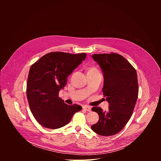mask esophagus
<instances>
[{"instance_id":"esophagus-1","label":"esophagus","mask_w":161,"mask_h":161,"mask_svg":"<svg viewBox=\"0 0 161 161\" xmlns=\"http://www.w3.org/2000/svg\"><path fill=\"white\" fill-rule=\"evenodd\" d=\"M83 108L87 111H91V107L90 106H85L83 107Z\"/></svg>"}]
</instances>
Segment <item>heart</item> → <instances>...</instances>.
<instances>
[{"label": "heart", "mask_w": 161, "mask_h": 161, "mask_svg": "<svg viewBox=\"0 0 161 161\" xmlns=\"http://www.w3.org/2000/svg\"><path fill=\"white\" fill-rule=\"evenodd\" d=\"M97 71V69L96 68H95V67H90V68L88 69V71Z\"/></svg>", "instance_id": "1"}]
</instances>
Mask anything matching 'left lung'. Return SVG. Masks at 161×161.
I'll list each match as a JSON object with an SVG mask.
<instances>
[{"label": "left lung", "mask_w": 161, "mask_h": 161, "mask_svg": "<svg viewBox=\"0 0 161 161\" xmlns=\"http://www.w3.org/2000/svg\"><path fill=\"white\" fill-rule=\"evenodd\" d=\"M104 76L103 95L109 103L108 111L99 107L92 110L98 113V122L91 126L96 133L108 136L119 132L131 117L138 96L137 73L122 55L111 53L94 54Z\"/></svg>", "instance_id": "left-lung-1"}]
</instances>
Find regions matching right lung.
Wrapping results in <instances>:
<instances>
[{"label": "right lung", "instance_id": "1", "mask_svg": "<svg viewBox=\"0 0 161 161\" xmlns=\"http://www.w3.org/2000/svg\"><path fill=\"white\" fill-rule=\"evenodd\" d=\"M86 54L60 52L42 56L31 67L27 85V97L34 117L42 126L55 129L69 122L81 110L78 104L68 105L58 97L67 77L84 60Z\"/></svg>", "mask_w": 161, "mask_h": 161}]
</instances>
